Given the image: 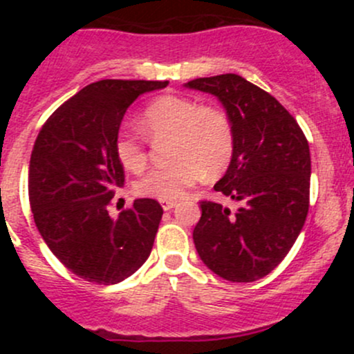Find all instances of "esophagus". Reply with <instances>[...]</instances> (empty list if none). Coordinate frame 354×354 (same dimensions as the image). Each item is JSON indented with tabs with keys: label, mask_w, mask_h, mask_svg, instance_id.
Returning <instances> with one entry per match:
<instances>
[{
	"label": "esophagus",
	"mask_w": 354,
	"mask_h": 354,
	"mask_svg": "<svg viewBox=\"0 0 354 354\" xmlns=\"http://www.w3.org/2000/svg\"><path fill=\"white\" fill-rule=\"evenodd\" d=\"M160 205H162L164 210H171L174 205H176V202H169V200H162V202H160Z\"/></svg>",
	"instance_id": "1"
}]
</instances>
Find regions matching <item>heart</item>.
<instances>
[{"label": "heart", "instance_id": "b5f03b06", "mask_svg": "<svg viewBox=\"0 0 354 354\" xmlns=\"http://www.w3.org/2000/svg\"><path fill=\"white\" fill-rule=\"evenodd\" d=\"M140 124L156 138L173 135L171 157L176 160L138 181L137 194L142 197L176 202L207 173L217 176L233 159V123L223 109L214 106H200L181 95H160L144 109ZM116 156L131 173L144 171L149 160L144 138L127 130L118 135Z\"/></svg>", "mask_w": 354, "mask_h": 354}]
</instances>
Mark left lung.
I'll list each match as a JSON object with an SVG mask.
<instances>
[{"label": "left lung", "mask_w": 354, "mask_h": 354, "mask_svg": "<svg viewBox=\"0 0 354 354\" xmlns=\"http://www.w3.org/2000/svg\"><path fill=\"white\" fill-rule=\"evenodd\" d=\"M185 87L216 95L234 130V154L214 185L243 205L231 212L200 202L194 243L202 262L231 283H253L272 272L303 230L310 203V147L286 108L234 73L195 78Z\"/></svg>", "instance_id": "obj_1"}]
</instances>
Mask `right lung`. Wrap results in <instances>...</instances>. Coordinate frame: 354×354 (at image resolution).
I'll list each match as a JSON object with an SVG mask.
<instances>
[{"instance_id":"right-lung-1","label":"right lung","mask_w":354,"mask_h":354,"mask_svg":"<svg viewBox=\"0 0 354 354\" xmlns=\"http://www.w3.org/2000/svg\"><path fill=\"white\" fill-rule=\"evenodd\" d=\"M167 84L94 82L59 106L35 138L28 166L34 223L56 259L88 283H121L151 255L160 203L137 198L118 217L108 207L124 183L116 156L121 120L138 95Z\"/></svg>"}]
</instances>
